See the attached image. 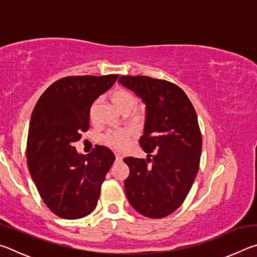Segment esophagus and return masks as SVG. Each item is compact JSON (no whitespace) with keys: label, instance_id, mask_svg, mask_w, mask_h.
<instances>
[{"label":"esophagus","instance_id":"34e87169","mask_svg":"<svg viewBox=\"0 0 257 257\" xmlns=\"http://www.w3.org/2000/svg\"><path fill=\"white\" fill-rule=\"evenodd\" d=\"M115 160H116V161H121V160H122V156L116 153V154H115Z\"/></svg>","mask_w":257,"mask_h":257}]
</instances>
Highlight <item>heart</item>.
I'll list each match as a JSON object with an SVG mask.
<instances>
[{
	"label": "heart",
	"instance_id": "1",
	"mask_svg": "<svg viewBox=\"0 0 257 257\" xmlns=\"http://www.w3.org/2000/svg\"><path fill=\"white\" fill-rule=\"evenodd\" d=\"M108 99H110L113 105L118 108L121 113H123V114H127V113L132 111V115L134 119L141 118L142 111L135 108V106H136L138 103V99L136 97V95L130 92L129 89L124 88V87H115V88L108 94ZM98 106V101H95L92 105H90L89 119L92 121H94L95 118H96ZM129 137L130 134L128 132H125V130H116V132H110L104 135L103 143L106 146L111 147V149L119 150L122 149V147L127 144Z\"/></svg>",
	"mask_w": 257,
	"mask_h": 257
}]
</instances>
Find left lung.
Masks as SVG:
<instances>
[{"label": "left lung", "mask_w": 257, "mask_h": 257, "mask_svg": "<svg viewBox=\"0 0 257 257\" xmlns=\"http://www.w3.org/2000/svg\"><path fill=\"white\" fill-rule=\"evenodd\" d=\"M119 82L146 103L139 144L149 159H123L130 169L125 195L138 213L160 219L184 203L196 178L202 153L196 111L184 90L170 81L121 76Z\"/></svg>", "instance_id": "1"}]
</instances>
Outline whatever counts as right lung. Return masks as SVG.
I'll return each instance as SVG.
<instances>
[{"mask_svg": "<svg viewBox=\"0 0 257 257\" xmlns=\"http://www.w3.org/2000/svg\"><path fill=\"white\" fill-rule=\"evenodd\" d=\"M119 75L69 76L54 81L34 107L27 138L30 176L43 202L62 219L88 215L115 156L96 145L78 154L76 142L89 128V108Z\"/></svg>", "mask_w": 257, "mask_h": 257, "instance_id": "add662e5", "label": "right lung"}]
</instances>
